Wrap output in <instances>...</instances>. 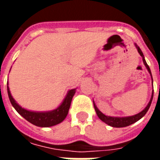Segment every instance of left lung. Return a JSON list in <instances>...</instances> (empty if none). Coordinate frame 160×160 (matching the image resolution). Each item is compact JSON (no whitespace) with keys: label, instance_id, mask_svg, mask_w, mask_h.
I'll return each instance as SVG.
<instances>
[{"label":"left lung","instance_id":"left-lung-1","mask_svg":"<svg viewBox=\"0 0 160 160\" xmlns=\"http://www.w3.org/2000/svg\"><path fill=\"white\" fill-rule=\"evenodd\" d=\"M135 47H136V49H137L138 52L139 54L141 55V56L142 57V61H143V63H144V65L147 68V69L150 73V75L152 77V73H151V70H150V68L148 65V63L146 62V60L144 58V55H143V53L140 49V47L137 46V44H135ZM152 98H153V92L152 93V97L151 99L149 101V103L146 106L144 110L142 111H141L140 113H138L136 115H134V116H130V117H126V118H115V117H107V116H105L104 115L102 112H101L97 108V106L95 105L93 102L94 104V109H95V111H96V113H97L98 117V118L100 119L101 121H103L104 122H105L108 125H110L111 127H114V128H123V127H127V126H129L131 124L134 123V122H136L137 121H139L141 118H142L144 117L146 113L148 112V109L150 108V105H151L152 101Z\"/></svg>","mask_w":160,"mask_h":160}]
</instances>
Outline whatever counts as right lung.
<instances>
[{
	"label": "right lung",
	"instance_id": "right-lung-1",
	"mask_svg": "<svg viewBox=\"0 0 160 160\" xmlns=\"http://www.w3.org/2000/svg\"><path fill=\"white\" fill-rule=\"evenodd\" d=\"M75 90L76 89H72V90L68 91V92L67 94L66 98H64L62 103L55 110L50 111H45V112H38V111H27L16 103V101L13 99V98L11 95L8 87V93L9 100L11 102L13 108L26 120L28 121L31 123H32L33 125H36L38 127H51V126L62 122L66 118L67 115L68 113L71 101H72L73 95L75 93Z\"/></svg>",
	"mask_w": 160,
	"mask_h": 160
}]
</instances>
